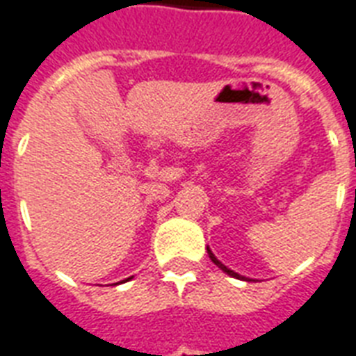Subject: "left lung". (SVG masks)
Returning a JSON list of instances; mask_svg holds the SVG:
<instances>
[{
    "label": "left lung",
    "instance_id": "left-lung-1",
    "mask_svg": "<svg viewBox=\"0 0 356 356\" xmlns=\"http://www.w3.org/2000/svg\"><path fill=\"white\" fill-rule=\"evenodd\" d=\"M207 254H209V257H211V261H213L214 265H216V267H218V268H222V270H224L226 275L233 276V278H238V280H248V278H244V276L237 275V273H235V270H232V268H227L226 265H224V263H222V261H218V259L214 257V254H213V252H211V248H209V246H207Z\"/></svg>",
    "mask_w": 356,
    "mask_h": 356
}]
</instances>
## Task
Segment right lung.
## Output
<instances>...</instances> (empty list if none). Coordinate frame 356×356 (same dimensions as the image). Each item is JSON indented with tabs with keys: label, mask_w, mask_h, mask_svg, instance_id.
<instances>
[{
	"label": "right lung",
	"mask_w": 356,
	"mask_h": 356,
	"mask_svg": "<svg viewBox=\"0 0 356 356\" xmlns=\"http://www.w3.org/2000/svg\"><path fill=\"white\" fill-rule=\"evenodd\" d=\"M127 280H130V278H127ZM127 280H123V282H127Z\"/></svg>",
	"instance_id": "obj_1"
}]
</instances>
